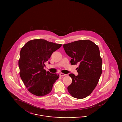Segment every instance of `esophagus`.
Returning a JSON list of instances; mask_svg holds the SVG:
<instances>
[{"mask_svg":"<svg viewBox=\"0 0 122 122\" xmlns=\"http://www.w3.org/2000/svg\"><path fill=\"white\" fill-rule=\"evenodd\" d=\"M66 74H63V73H60V74H59V76H61V77L65 76H66Z\"/></svg>","mask_w":122,"mask_h":122,"instance_id":"obj_1","label":"esophagus"}]
</instances>
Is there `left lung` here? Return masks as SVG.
Listing matches in <instances>:
<instances>
[{
    "label": "left lung",
    "instance_id": "obj_1",
    "mask_svg": "<svg viewBox=\"0 0 122 122\" xmlns=\"http://www.w3.org/2000/svg\"><path fill=\"white\" fill-rule=\"evenodd\" d=\"M66 54L71 58V65L78 64V75L69 74L72 83L67 87L72 97L83 99L94 89L102 73V59L97 45L89 40L75 41L63 45Z\"/></svg>",
    "mask_w": 122,
    "mask_h": 122
}]
</instances>
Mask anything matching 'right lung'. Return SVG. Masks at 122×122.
Here are the masks:
<instances>
[{
	"mask_svg": "<svg viewBox=\"0 0 122 122\" xmlns=\"http://www.w3.org/2000/svg\"><path fill=\"white\" fill-rule=\"evenodd\" d=\"M61 46L39 39L29 41L21 48L18 62L20 75L28 91L33 95L41 97L51 92L59 75L46 72L44 67L52 53Z\"/></svg>",
	"mask_w": 122,
	"mask_h": 122,
	"instance_id": "add662e5",
	"label": "right lung"
}]
</instances>
